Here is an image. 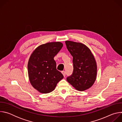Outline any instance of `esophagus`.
<instances>
[{
    "label": "esophagus",
    "mask_w": 122,
    "mask_h": 122,
    "mask_svg": "<svg viewBox=\"0 0 122 122\" xmlns=\"http://www.w3.org/2000/svg\"><path fill=\"white\" fill-rule=\"evenodd\" d=\"M62 73L63 74L64 77H65L66 76V72L65 71H62Z\"/></svg>",
    "instance_id": "obj_1"
}]
</instances>
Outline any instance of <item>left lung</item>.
<instances>
[{"label": "left lung", "instance_id": "obj_1", "mask_svg": "<svg viewBox=\"0 0 122 122\" xmlns=\"http://www.w3.org/2000/svg\"><path fill=\"white\" fill-rule=\"evenodd\" d=\"M66 48L73 56L72 74L67 77V81L77 90L83 91L94 83L97 74L95 57L85 45L72 41H65Z\"/></svg>", "mask_w": 122, "mask_h": 122}]
</instances>
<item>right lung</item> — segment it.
<instances>
[{"instance_id":"obj_1","label":"right lung","mask_w":122,"mask_h":122,"mask_svg":"<svg viewBox=\"0 0 122 122\" xmlns=\"http://www.w3.org/2000/svg\"><path fill=\"white\" fill-rule=\"evenodd\" d=\"M63 45L60 42L41 45L30 56L27 65L29 81L33 87L41 93L54 91L57 83L64 77L56 69L54 59Z\"/></svg>"}]
</instances>
